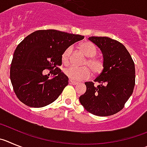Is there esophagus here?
<instances>
[{"instance_id":"esophagus-1","label":"esophagus","mask_w":147,"mask_h":147,"mask_svg":"<svg viewBox=\"0 0 147 147\" xmlns=\"http://www.w3.org/2000/svg\"><path fill=\"white\" fill-rule=\"evenodd\" d=\"M69 84H72V85H77L78 83L74 81V80H69Z\"/></svg>"}]
</instances>
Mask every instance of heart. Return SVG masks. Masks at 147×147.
Masks as SVG:
<instances>
[{
	"instance_id": "heart-1",
	"label": "heart",
	"mask_w": 147,
	"mask_h": 147,
	"mask_svg": "<svg viewBox=\"0 0 147 147\" xmlns=\"http://www.w3.org/2000/svg\"><path fill=\"white\" fill-rule=\"evenodd\" d=\"M80 47L84 55L88 58L85 62V65L88 66L94 74H100L102 72L104 68V63L101 59L95 57L96 55V47L92 42H85L80 45ZM72 51V47H68L64 50L61 55V61L63 64H68L69 63ZM64 73L69 78L75 81L86 80L91 76V71L87 67L78 68L71 66L64 69Z\"/></svg>"
}]
</instances>
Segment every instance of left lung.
I'll use <instances>...</instances> for the list:
<instances>
[{
  "mask_svg": "<svg viewBox=\"0 0 147 147\" xmlns=\"http://www.w3.org/2000/svg\"><path fill=\"white\" fill-rule=\"evenodd\" d=\"M103 55L104 69L93 82H86V92L80 96L87 111L99 116H111L123 109L133 94L136 82L135 64L126 47L106 36H91Z\"/></svg>",
  "mask_w": 147,
  "mask_h": 147,
  "instance_id": "obj_1",
  "label": "left lung"
}]
</instances>
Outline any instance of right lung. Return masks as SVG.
Instances as JSON below:
<instances>
[{"mask_svg":"<svg viewBox=\"0 0 147 147\" xmlns=\"http://www.w3.org/2000/svg\"><path fill=\"white\" fill-rule=\"evenodd\" d=\"M84 36L57 30H39L27 36L14 51L10 79L18 98L25 105L42 108L55 101L68 85L61 72V55L66 48ZM45 69L55 76L44 75Z\"/></svg>","mask_w":147,"mask_h":147,"instance_id":"add662e5","label":"right lung"}]
</instances>
